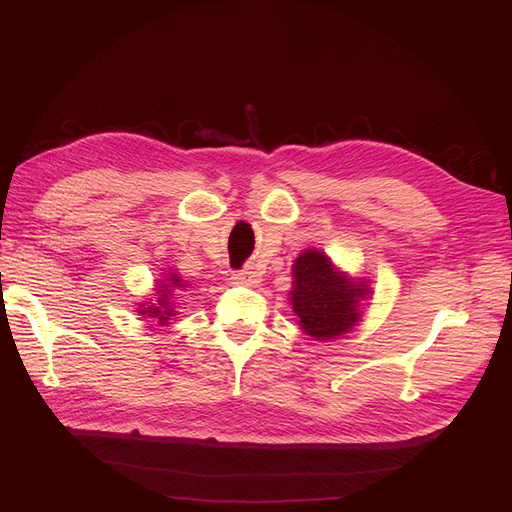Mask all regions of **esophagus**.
<instances>
[{"label": "esophagus", "mask_w": 512, "mask_h": 512, "mask_svg": "<svg viewBox=\"0 0 512 512\" xmlns=\"http://www.w3.org/2000/svg\"><path fill=\"white\" fill-rule=\"evenodd\" d=\"M232 280L239 282V284H258L260 280V273L254 267H245L241 271L232 273Z\"/></svg>", "instance_id": "1"}]
</instances>
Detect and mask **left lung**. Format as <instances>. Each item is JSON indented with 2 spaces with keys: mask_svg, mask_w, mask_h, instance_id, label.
<instances>
[{
  "mask_svg": "<svg viewBox=\"0 0 512 512\" xmlns=\"http://www.w3.org/2000/svg\"><path fill=\"white\" fill-rule=\"evenodd\" d=\"M292 312L299 316L301 329L316 339H335L359 320V299L365 286L348 282L335 273L331 260L322 252L307 250L292 267Z\"/></svg>",
  "mask_w": 512,
  "mask_h": 512,
  "instance_id": "obj_1",
  "label": "left lung"
}]
</instances>
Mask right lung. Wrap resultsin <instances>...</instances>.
<instances>
[{"mask_svg": "<svg viewBox=\"0 0 512 512\" xmlns=\"http://www.w3.org/2000/svg\"><path fill=\"white\" fill-rule=\"evenodd\" d=\"M175 288H185L183 280L179 275H168L166 284H160V288H156L158 290V303L138 309V314L149 316V318H158L160 324H166V320L170 316H175V309H170L175 305V303H170V299H173V297H170V290H175Z\"/></svg>", "mask_w": 512, "mask_h": 512, "instance_id": "add662e5", "label": "right lung"}]
</instances>
